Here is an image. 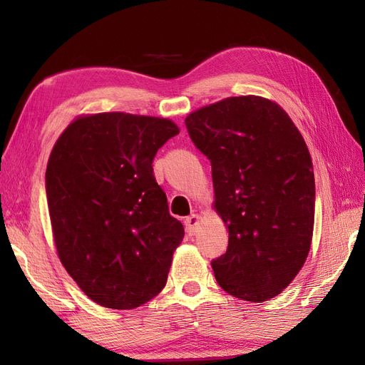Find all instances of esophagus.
I'll use <instances>...</instances> for the list:
<instances>
[{
  "label": "esophagus",
  "mask_w": 365,
  "mask_h": 365,
  "mask_svg": "<svg viewBox=\"0 0 365 365\" xmlns=\"http://www.w3.org/2000/svg\"><path fill=\"white\" fill-rule=\"evenodd\" d=\"M199 215H190L188 218H185V227H187V234L191 237V235H195L196 234V230H197V227H199Z\"/></svg>",
  "instance_id": "esophagus-1"
}]
</instances>
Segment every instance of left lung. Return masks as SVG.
Returning <instances> with one entry per match:
<instances>
[{
	"label": "left lung",
	"mask_w": 365,
	"mask_h": 365,
	"mask_svg": "<svg viewBox=\"0 0 365 365\" xmlns=\"http://www.w3.org/2000/svg\"><path fill=\"white\" fill-rule=\"evenodd\" d=\"M210 160L215 208L229 227L227 251L212 260L216 282L245 301L274 298L311 250L315 180L311 153L281 106L229 97L185 119Z\"/></svg>",
	"instance_id": "8db88e82"
}]
</instances>
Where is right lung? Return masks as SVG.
<instances>
[{
  "instance_id": "obj_1",
  "label": "right lung",
  "mask_w": 365,
  "mask_h": 365,
  "mask_svg": "<svg viewBox=\"0 0 365 365\" xmlns=\"http://www.w3.org/2000/svg\"><path fill=\"white\" fill-rule=\"evenodd\" d=\"M175 135L168 119L100 113L73 120L53 147L45 191L54 243L100 306L135 309L166 285L185 230L152 163Z\"/></svg>"
}]
</instances>
